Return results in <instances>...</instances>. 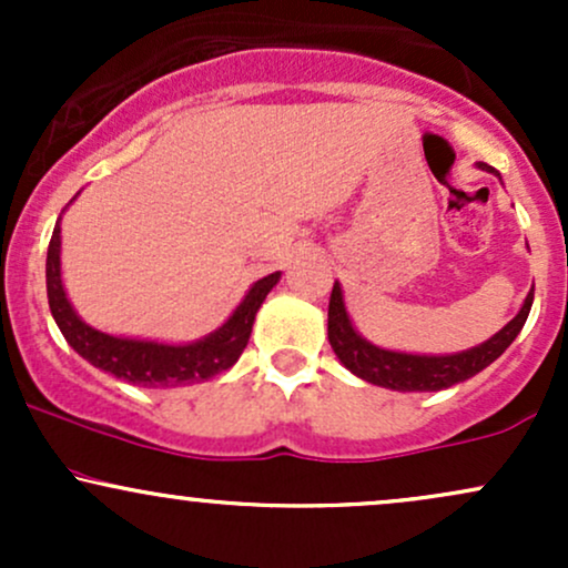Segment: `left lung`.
<instances>
[{
    "instance_id": "1",
    "label": "left lung",
    "mask_w": 568,
    "mask_h": 568,
    "mask_svg": "<svg viewBox=\"0 0 568 568\" xmlns=\"http://www.w3.org/2000/svg\"><path fill=\"white\" fill-rule=\"evenodd\" d=\"M478 168L486 173L499 175L486 162H480ZM531 302L534 288L526 296L518 315L491 338L478 344V347L454 352V355H414V352H395L371 344L352 325L347 306H344L342 285L334 283L328 302V342L338 361H342V366L352 371L355 376H361L363 382L376 384V387L397 389V393H438V389L467 382L470 376L480 374L486 366H491L501 352L515 342V336L520 334V328H524L526 317L531 312Z\"/></svg>"
}]
</instances>
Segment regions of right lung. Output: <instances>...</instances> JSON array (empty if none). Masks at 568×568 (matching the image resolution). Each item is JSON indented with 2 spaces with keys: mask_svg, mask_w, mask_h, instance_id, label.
I'll list each match as a JSON object with an SVG mask.
<instances>
[{
  "mask_svg": "<svg viewBox=\"0 0 568 568\" xmlns=\"http://www.w3.org/2000/svg\"><path fill=\"white\" fill-rule=\"evenodd\" d=\"M44 277H48L50 312L69 347L90 366L135 387H184V384L205 382L232 368L251 338L258 306L264 304L266 293L280 283V272L256 280L237 310L216 331L186 344H168L152 342V338L103 334L77 315L61 277V219L55 221L53 237H50Z\"/></svg>",
  "mask_w": 568,
  "mask_h": 568,
  "instance_id": "right-lung-1",
  "label": "right lung"
}]
</instances>
